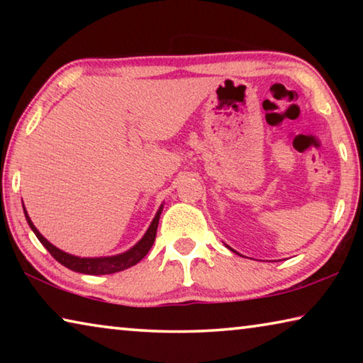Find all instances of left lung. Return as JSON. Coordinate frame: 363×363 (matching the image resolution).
Returning <instances> with one entry per match:
<instances>
[{
  "instance_id": "left-lung-1",
  "label": "left lung",
  "mask_w": 363,
  "mask_h": 363,
  "mask_svg": "<svg viewBox=\"0 0 363 363\" xmlns=\"http://www.w3.org/2000/svg\"><path fill=\"white\" fill-rule=\"evenodd\" d=\"M230 250H232V248H230Z\"/></svg>"
}]
</instances>
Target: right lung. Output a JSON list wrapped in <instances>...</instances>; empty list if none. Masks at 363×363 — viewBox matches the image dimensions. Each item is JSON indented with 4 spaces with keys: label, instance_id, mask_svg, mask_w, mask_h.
Listing matches in <instances>:
<instances>
[{
    "label": "right lung",
    "instance_id": "1",
    "mask_svg": "<svg viewBox=\"0 0 363 363\" xmlns=\"http://www.w3.org/2000/svg\"><path fill=\"white\" fill-rule=\"evenodd\" d=\"M163 205L160 206V210L157 211L155 218H153L152 224L149 225V229L144 233V237L134 245L131 250L125 251V253L116 255V256H104V257H79V256H73L65 253V251L59 250L54 247L52 243H49L45 237L41 235L38 232V229L33 225L32 219L28 218V213L23 206V213H26V219L30 225V229L35 232V235L38 240L43 243L49 253L52 255V257L56 261H59L62 266H65L67 269L75 270V272L79 274H88V275H106V274H115L120 272V270H125L128 267L136 266V264L143 259V257L149 253V250L152 248L153 242H155L157 237V227H158V220H160V214H162Z\"/></svg>",
    "mask_w": 363,
    "mask_h": 363
}]
</instances>
